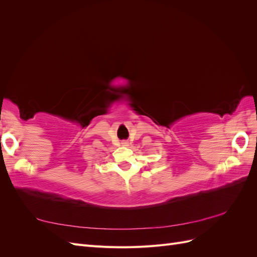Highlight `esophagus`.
Returning <instances> with one entry per match:
<instances>
[{"label": "esophagus", "instance_id": "1", "mask_svg": "<svg viewBox=\"0 0 257 257\" xmlns=\"http://www.w3.org/2000/svg\"><path fill=\"white\" fill-rule=\"evenodd\" d=\"M121 145H122L123 147H126V146H128V142H127V141H123V142L121 143Z\"/></svg>", "mask_w": 257, "mask_h": 257}]
</instances>
